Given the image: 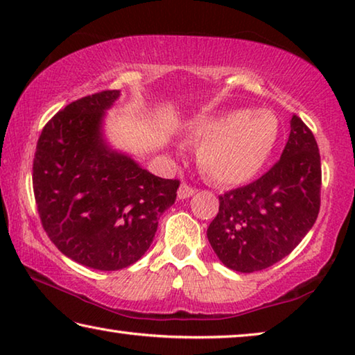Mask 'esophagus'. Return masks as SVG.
Wrapping results in <instances>:
<instances>
[{
    "label": "esophagus",
    "instance_id": "esophagus-1",
    "mask_svg": "<svg viewBox=\"0 0 355 355\" xmlns=\"http://www.w3.org/2000/svg\"><path fill=\"white\" fill-rule=\"evenodd\" d=\"M194 192H196L194 188H191V186L186 184V183H182V184H180V188H178L177 196H178L180 200H183V199H188V197H191L192 194H194Z\"/></svg>",
    "mask_w": 355,
    "mask_h": 355
}]
</instances>
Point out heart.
Returning <instances> with one entry per match:
<instances>
[{
  "mask_svg": "<svg viewBox=\"0 0 355 355\" xmlns=\"http://www.w3.org/2000/svg\"><path fill=\"white\" fill-rule=\"evenodd\" d=\"M202 142L197 161L202 172L220 184H243L255 178L271 158L280 125L269 110H235L192 125Z\"/></svg>",
  "mask_w": 355,
  "mask_h": 355,
  "instance_id": "1",
  "label": "heart"
}]
</instances>
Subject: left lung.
Listing matches in <instances>:
<instances>
[{
	"label": "left lung",
	"instance_id": "left-lung-1",
	"mask_svg": "<svg viewBox=\"0 0 355 355\" xmlns=\"http://www.w3.org/2000/svg\"><path fill=\"white\" fill-rule=\"evenodd\" d=\"M280 159L263 177L219 197L207 230L227 268L255 272L272 266L302 241L320 213L321 158L315 136L297 116Z\"/></svg>",
	"mask_w": 355,
	"mask_h": 355
}]
</instances>
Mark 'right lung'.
Segmentation results:
<instances>
[{
	"label": "right lung",
	"instance_id": "obj_1",
	"mask_svg": "<svg viewBox=\"0 0 355 355\" xmlns=\"http://www.w3.org/2000/svg\"><path fill=\"white\" fill-rule=\"evenodd\" d=\"M119 97L103 91L59 111L42 130L33 164L46 235L65 257L98 271H119L146 254L180 186L106 142L105 116Z\"/></svg>",
	"mask_w": 355,
	"mask_h": 355
}]
</instances>
